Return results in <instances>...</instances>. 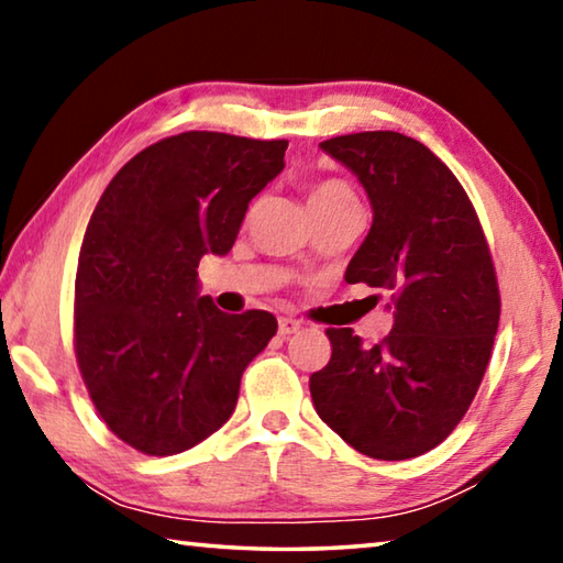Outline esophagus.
Wrapping results in <instances>:
<instances>
[{
	"mask_svg": "<svg viewBox=\"0 0 563 563\" xmlns=\"http://www.w3.org/2000/svg\"><path fill=\"white\" fill-rule=\"evenodd\" d=\"M300 328H302V322L295 320V318H280V320H278L280 335H292V332H298Z\"/></svg>",
	"mask_w": 563,
	"mask_h": 563,
	"instance_id": "esophagus-1",
	"label": "esophagus"
}]
</instances>
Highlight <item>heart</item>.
I'll return each mask as SVG.
<instances>
[{"label": "heart", "instance_id": "obj_1", "mask_svg": "<svg viewBox=\"0 0 563 563\" xmlns=\"http://www.w3.org/2000/svg\"><path fill=\"white\" fill-rule=\"evenodd\" d=\"M308 203H310L312 213H320V211H332V208H340V206L357 203V196H355V190L345 184V180L325 178V180H318V184L310 186Z\"/></svg>", "mask_w": 563, "mask_h": 563}]
</instances>
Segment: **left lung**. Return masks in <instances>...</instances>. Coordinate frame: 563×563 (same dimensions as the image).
Masks as SVG:
<instances>
[{
    "instance_id": "obj_1",
    "label": "left lung",
    "mask_w": 563,
    "mask_h": 563,
    "mask_svg": "<svg viewBox=\"0 0 563 563\" xmlns=\"http://www.w3.org/2000/svg\"><path fill=\"white\" fill-rule=\"evenodd\" d=\"M320 148L357 176L373 206L345 280L389 292L395 325L373 347L330 328L312 405L357 452L412 460L452 434L487 373L501 312L487 238L456 176L405 133H347Z\"/></svg>"
}]
</instances>
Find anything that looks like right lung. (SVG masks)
Wrapping results in <instances>:
<instances>
[{
    "mask_svg": "<svg viewBox=\"0 0 563 563\" xmlns=\"http://www.w3.org/2000/svg\"><path fill=\"white\" fill-rule=\"evenodd\" d=\"M288 141L186 131L133 156L84 233L74 350L109 430L151 456L186 452L228 422L243 369L278 320L228 316L198 292V263L225 255Z\"/></svg>",
    "mask_w": 563,
    "mask_h": 563,
    "instance_id": "obj_1",
    "label": "right lung"
}]
</instances>
